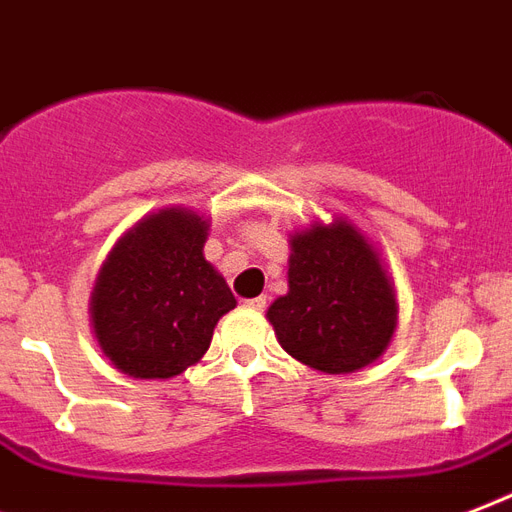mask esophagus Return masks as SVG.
I'll use <instances>...</instances> for the list:
<instances>
[{"label":"esophagus","mask_w":512,"mask_h":512,"mask_svg":"<svg viewBox=\"0 0 512 512\" xmlns=\"http://www.w3.org/2000/svg\"><path fill=\"white\" fill-rule=\"evenodd\" d=\"M245 307H251V310L261 312L264 307H267V296H256V299H248V301H245Z\"/></svg>","instance_id":"obj_1"}]
</instances>
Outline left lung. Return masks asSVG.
I'll list each match as a JSON object with an SVG mask.
<instances>
[{"mask_svg":"<svg viewBox=\"0 0 512 512\" xmlns=\"http://www.w3.org/2000/svg\"><path fill=\"white\" fill-rule=\"evenodd\" d=\"M267 318L291 358L323 374H352L387 350L398 299L374 245L336 219L291 235L288 293Z\"/></svg>","mask_w":512,"mask_h":512,"instance_id":"left-lung-1","label":"left lung"}]
</instances>
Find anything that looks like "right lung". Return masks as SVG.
I'll use <instances>...</instances> for the list:
<instances>
[{
    "label": "right lung",
    "mask_w": 512,
    "mask_h": 512,
    "mask_svg": "<svg viewBox=\"0 0 512 512\" xmlns=\"http://www.w3.org/2000/svg\"><path fill=\"white\" fill-rule=\"evenodd\" d=\"M208 219L165 208L117 240L98 272L90 318L101 350L133 379H170L211 347L235 310L227 280L205 261Z\"/></svg>",
    "instance_id": "obj_1"
}]
</instances>
